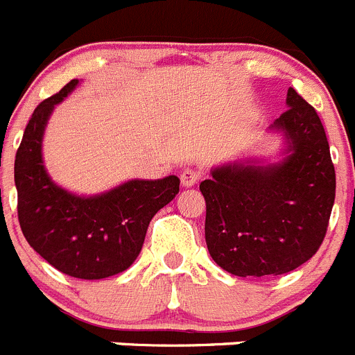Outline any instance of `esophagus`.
I'll return each instance as SVG.
<instances>
[{"instance_id":"34e87169","label":"esophagus","mask_w":355,"mask_h":355,"mask_svg":"<svg viewBox=\"0 0 355 355\" xmlns=\"http://www.w3.org/2000/svg\"><path fill=\"white\" fill-rule=\"evenodd\" d=\"M199 180H200V172L195 171V168H184V171L181 172V184H183L184 188L193 187V184H197V181Z\"/></svg>"}]
</instances>
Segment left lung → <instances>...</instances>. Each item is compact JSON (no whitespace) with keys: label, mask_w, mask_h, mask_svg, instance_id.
Listing matches in <instances>:
<instances>
[{"label":"left lung","mask_w":355,"mask_h":355,"mask_svg":"<svg viewBox=\"0 0 355 355\" xmlns=\"http://www.w3.org/2000/svg\"><path fill=\"white\" fill-rule=\"evenodd\" d=\"M287 105L271 126L287 139L284 160L222 165L200 183L207 250L230 275L294 271L326 237L336 193L329 142L317 110L294 87Z\"/></svg>","instance_id":"left-lung-1"}]
</instances>
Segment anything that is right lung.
Returning <instances> with one entry per match:
<instances>
[{"mask_svg": "<svg viewBox=\"0 0 355 355\" xmlns=\"http://www.w3.org/2000/svg\"><path fill=\"white\" fill-rule=\"evenodd\" d=\"M79 84L73 79L35 109L15 155L17 216L26 241L58 271L102 279L133 264L151 218L180 191V178L132 180L93 197L58 187L42 160V139L54 105Z\"/></svg>", "mask_w": 355, "mask_h": 355, "instance_id": "obj_1", "label": "right lung"}]
</instances>
